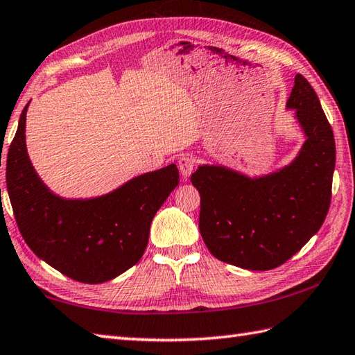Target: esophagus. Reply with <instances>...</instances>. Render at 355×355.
<instances>
[{
  "mask_svg": "<svg viewBox=\"0 0 355 355\" xmlns=\"http://www.w3.org/2000/svg\"><path fill=\"white\" fill-rule=\"evenodd\" d=\"M196 158H193L192 155H183L182 158L178 159V168H180V172H182V175L184 178H187L191 175V173L193 172V169H196Z\"/></svg>",
  "mask_w": 355,
  "mask_h": 355,
  "instance_id": "1",
  "label": "esophagus"
}]
</instances>
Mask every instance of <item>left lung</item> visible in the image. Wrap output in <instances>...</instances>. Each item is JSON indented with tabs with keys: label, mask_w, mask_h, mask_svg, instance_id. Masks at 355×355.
<instances>
[{
	"label": "left lung",
	"mask_w": 355,
	"mask_h": 355,
	"mask_svg": "<svg viewBox=\"0 0 355 355\" xmlns=\"http://www.w3.org/2000/svg\"><path fill=\"white\" fill-rule=\"evenodd\" d=\"M288 109L306 135L293 163L249 178L223 166H200L191 182L200 192L198 227L209 252L229 265L269 270L306 245L328 215L336 141L320 100L295 75Z\"/></svg>",
	"instance_id": "left-lung-1"
}]
</instances>
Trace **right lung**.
Wrapping results in <instances>:
<instances>
[{"label":"right lung","instance_id":"1","mask_svg":"<svg viewBox=\"0 0 355 355\" xmlns=\"http://www.w3.org/2000/svg\"><path fill=\"white\" fill-rule=\"evenodd\" d=\"M26 112L27 106L6 162L7 192L21 235L41 260L69 279L89 284L115 279L143 257L152 218L180 183L177 166L143 173L98 198H60L27 157Z\"/></svg>","mask_w":355,"mask_h":355}]
</instances>
